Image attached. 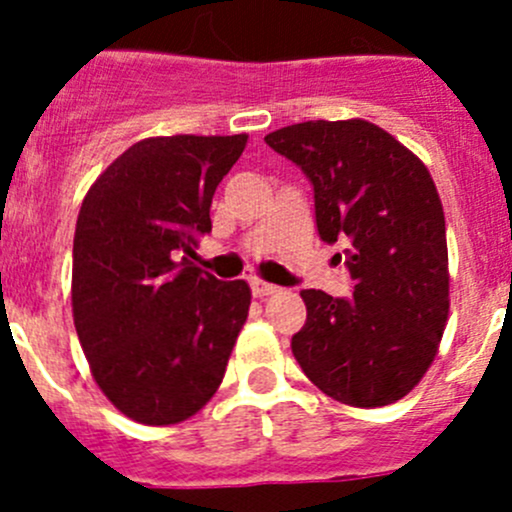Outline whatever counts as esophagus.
<instances>
[{
	"label": "esophagus",
	"instance_id": "obj_1",
	"mask_svg": "<svg viewBox=\"0 0 512 512\" xmlns=\"http://www.w3.org/2000/svg\"><path fill=\"white\" fill-rule=\"evenodd\" d=\"M250 287H252V294H255V297H270V294L280 292V287L270 285V282H265V280H252Z\"/></svg>",
	"mask_w": 512,
	"mask_h": 512
}]
</instances>
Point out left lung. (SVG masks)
<instances>
[{
	"label": "left lung",
	"instance_id": "obj_1",
	"mask_svg": "<svg viewBox=\"0 0 512 512\" xmlns=\"http://www.w3.org/2000/svg\"><path fill=\"white\" fill-rule=\"evenodd\" d=\"M267 146L314 185L317 230L354 280L337 299L302 289L307 322L292 354L307 379L356 409L404 399L433 364L448 322L446 218L414 151L364 118L304 121Z\"/></svg>",
	"mask_w": 512,
	"mask_h": 512
}]
</instances>
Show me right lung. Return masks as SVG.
I'll return each instance as SVG.
<instances>
[{
  "mask_svg": "<svg viewBox=\"0 0 512 512\" xmlns=\"http://www.w3.org/2000/svg\"><path fill=\"white\" fill-rule=\"evenodd\" d=\"M247 146L237 136L133 143L94 180L74 235L71 309L91 376L131 421L173 426L218 391L250 312L245 280L183 257L210 232L215 188Z\"/></svg>",
  "mask_w": 512,
  "mask_h": 512,
  "instance_id": "1",
  "label": "right lung"
}]
</instances>
